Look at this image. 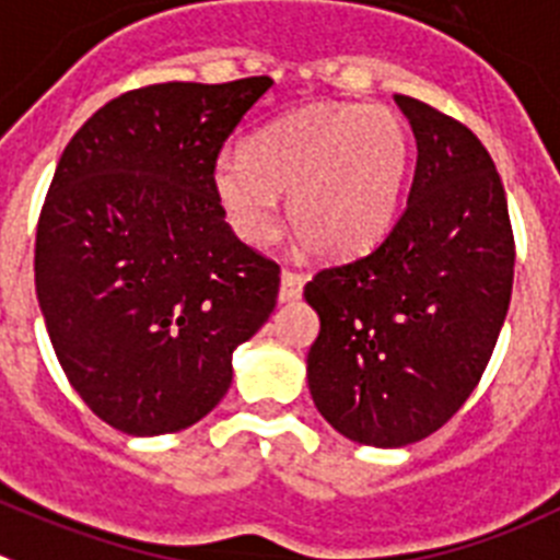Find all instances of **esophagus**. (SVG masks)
Listing matches in <instances>:
<instances>
[{
  "label": "esophagus",
  "instance_id": "esophagus-1",
  "mask_svg": "<svg viewBox=\"0 0 560 560\" xmlns=\"http://www.w3.org/2000/svg\"><path fill=\"white\" fill-rule=\"evenodd\" d=\"M304 273L295 270H281V287H279V301H295L304 292Z\"/></svg>",
  "mask_w": 560,
  "mask_h": 560
}]
</instances>
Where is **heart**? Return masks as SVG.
<instances>
[{
    "mask_svg": "<svg viewBox=\"0 0 560 560\" xmlns=\"http://www.w3.org/2000/svg\"><path fill=\"white\" fill-rule=\"evenodd\" d=\"M410 161V130L387 105L317 103L265 125L245 153L214 161V192L234 231L268 243L279 198L301 245L342 259L368 250L390 225Z\"/></svg>",
    "mask_w": 560,
    "mask_h": 560,
    "instance_id": "heart-1",
    "label": "heart"
}]
</instances>
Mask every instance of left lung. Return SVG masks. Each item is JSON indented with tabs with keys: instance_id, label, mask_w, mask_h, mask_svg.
<instances>
[{
	"instance_id": "1",
	"label": "left lung",
	"mask_w": 560,
	"mask_h": 560,
	"mask_svg": "<svg viewBox=\"0 0 560 560\" xmlns=\"http://www.w3.org/2000/svg\"><path fill=\"white\" fill-rule=\"evenodd\" d=\"M416 136V173L390 234L360 259L317 270L320 317L306 382L320 416L365 446H407L471 396L513 290L508 198L471 130L396 94Z\"/></svg>"
}]
</instances>
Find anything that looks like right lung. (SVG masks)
Instances as JSON below:
<instances>
[{
	"instance_id": "obj_1",
	"label": "right lung",
	"mask_w": 560,
	"mask_h": 560,
	"mask_svg": "<svg viewBox=\"0 0 560 560\" xmlns=\"http://www.w3.org/2000/svg\"><path fill=\"white\" fill-rule=\"evenodd\" d=\"M273 80L155 83L105 103L55 167L35 292L89 410L164 435L214 410L231 354L279 299V265L236 240L214 192L225 139Z\"/></svg>"
}]
</instances>
